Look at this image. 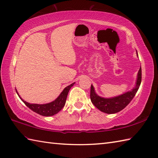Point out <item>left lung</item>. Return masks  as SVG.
<instances>
[{
	"label": "left lung",
	"instance_id": "left-lung-1",
	"mask_svg": "<svg viewBox=\"0 0 158 158\" xmlns=\"http://www.w3.org/2000/svg\"><path fill=\"white\" fill-rule=\"evenodd\" d=\"M138 55V54H137ZM142 81V69L138 71L137 83L135 88L132 90L126 92L118 97L112 98H104L98 97L95 93L93 86L90 88V100L94 106L101 112L107 114H114L121 111L130 103L133 98L135 97L140 87Z\"/></svg>",
	"mask_w": 158,
	"mask_h": 158
}]
</instances>
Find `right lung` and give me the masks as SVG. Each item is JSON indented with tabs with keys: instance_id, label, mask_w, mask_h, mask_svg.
I'll use <instances>...</instances> for the list:
<instances>
[{
	"instance_id": "1",
	"label": "right lung",
	"mask_w": 158,
	"mask_h": 158,
	"mask_svg": "<svg viewBox=\"0 0 158 158\" xmlns=\"http://www.w3.org/2000/svg\"><path fill=\"white\" fill-rule=\"evenodd\" d=\"M73 83L70 85H68L67 87L64 89L62 92L60 94V95L57 98V99H55L54 101L51 102L50 103L47 104H31L27 103L25 101L23 100L20 98V99L23 101V103L26 105V106L29 108V109L33 111L34 112L40 114V115L44 116H53L55 114H57L62 109L64 106H65L66 101V98L69 92L71 87L74 85ZM18 94V93H17Z\"/></svg>"
}]
</instances>
